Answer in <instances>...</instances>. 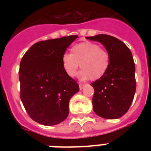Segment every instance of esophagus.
<instances>
[{"label":"esophagus","mask_w":151,"mask_h":151,"mask_svg":"<svg viewBox=\"0 0 151 151\" xmlns=\"http://www.w3.org/2000/svg\"><path fill=\"white\" fill-rule=\"evenodd\" d=\"M84 86H85V85H84V84H81V83H80V84H79V88H80V90L83 89Z\"/></svg>","instance_id":"esophagus-1"}]
</instances>
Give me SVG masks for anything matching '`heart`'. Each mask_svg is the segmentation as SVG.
I'll list each match as a JSON object with an SVG mask.
<instances>
[{
    "label": "heart",
    "instance_id": "1",
    "mask_svg": "<svg viewBox=\"0 0 151 151\" xmlns=\"http://www.w3.org/2000/svg\"><path fill=\"white\" fill-rule=\"evenodd\" d=\"M62 65L66 73L74 77L78 67L81 80L96 81L103 78L110 66V57L108 52L97 44L82 42L71 48L70 53H64L62 56Z\"/></svg>",
    "mask_w": 151,
    "mask_h": 151
}]
</instances>
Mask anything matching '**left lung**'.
Masks as SVG:
<instances>
[{"instance_id": "1", "label": "left lung", "mask_w": 151, "mask_h": 151, "mask_svg": "<svg viewBox=\"0 0 151 151\" xmlns=\"http://www.w3.org/2000/svg\"><path fill=\"white\" fill-rule=\"evenodd\" d=\"M86 38L100 42L110 57L107 72L91 84L95 90L93 110L106 119L119 118L129 110L136 92V67L131 51L119 39L110 35Z\"/></svg>"}]
</instances>
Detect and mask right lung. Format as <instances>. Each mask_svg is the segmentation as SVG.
I'll list each match as a JSON object with an SVG mask.
<instances>
[{
  "mask_svg": "<svg viewBox=\"0 0 151 151\" xmlns=\"http://www.w3.org/2000/svg\"><path fill=\"white\" fill-rule=\"evenodd\" d=\"M78 35L39 41L20 62V99L32 119L50 126L63 122L69 102L79 91L75 80L66 73L62 56Z\"/></svg>",
  "mask_w": 151,
  "mask_h": 151,
  "instance_id": "add662e5",
  "label": "right lung"
}]
</instances>
